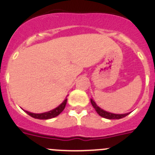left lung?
I'll use <instances>...</instances> for the list:
<instances>
[{"label":"left lung","mask_w":155,"mask_h":155,"mask_svg":"<svg viewBox=\"0 0 155 155\" xmlns=\"http://www.w3.org/2000/svg\"><path fill=\"white\" fill-rule=\"evenodd\" d=\"M91 103L93 107H94V109L97 112V113L100 116L103 117V118L109 119V120H120V119L124 118V117H125V116H127L129 114V113H125V114H114V113H109L107 111L103 110V109H102L100 107H98L97 104L92 99H91Z\"/></svg>","instance_id":"left-lung-1"}]
</instances>
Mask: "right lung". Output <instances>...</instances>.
<instances>
[{
  "mask_svg": "<svg viewBox=\"0 0 155 155\" xmlns=\"http://www.w3.org/2000/svg\"><path fill=\"white\" fill-rule=\"evenodd\" d=\"M67 101H68V98H66L64 102L59 105L58 107L55 108L53 110H50L49 112H46V113H32L28 112V111H25V113L28 115H29L30 116L33 117L35 119H39V120H49V119L54 118L56 116H57L58 115L61 114L63 112V110L64 109L66 106V104H67Z\"/></svg>",
  "mask_w": 155,
  "mask_h": 155,
  "instance_id": "obj_1",
  "label": "right lung"
}]
</instances>
